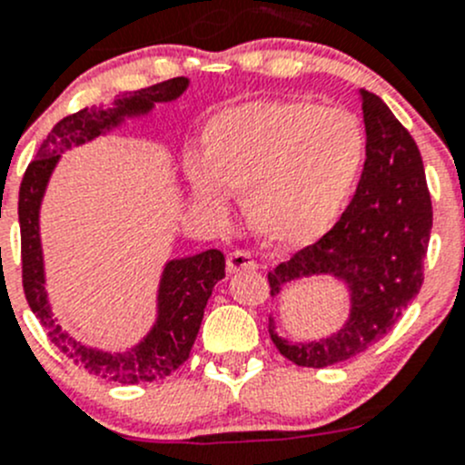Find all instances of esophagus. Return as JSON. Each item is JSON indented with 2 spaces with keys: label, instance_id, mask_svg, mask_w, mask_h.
<instances>
[{
  "label": "esophagus",
  "instance_id": "34e87169",
  "mask_svg": "<svg viewBox=\"0 0 465 465\" xmlns=\"http://www.w3.org/2000/svg\"><path fill=\"white\" fill-rule=\"evenodd\" d=\"M256 262L252 259L250 252L245 250H236L227 256V272L229 274H238L242 270H254Z\"/></svg>",
  "mask_w": 465,
  "mask_h": 465
}]
</instances>
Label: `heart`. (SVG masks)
Listing matches in <instances>:
<instances>
[{
  "label": "heart",
  "instance_id": "heart-1",
  "mask_svg": "<svg viewBox=\"0 0 465 465\" xmlns=\"http://www.w3.org/2000/svg\"><path fill=\"white\" fill-rule=\"evenodd\" d=\"M203 163H189L195 200L227 209L224 191L245 195L262 238L306 245L323 236L367 162V137L353 114L299 98H261L218 110L200 133Z\"/></svg>",
  "mask_w": 465,
  "mask_h": 465
}]
</instances>
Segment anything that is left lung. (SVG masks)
Returning a JSON list of instances; mask_svg holds the SVG:
<instances>
[{"label":"left lung","instance_id":"8db88e82","mask_svg":"<svg viewBox=\"0 0 465 465\" xmlns=\"http://www.w3.org/2000/svg\"><path fill=\"white\" fill-rule=\"evenodd\" d=\"M362 112L367 162L353 200L320 241L267 272L272 297L312 274L340 276L351 288L349 322L326 340L290 344L267 323L279 353L297 367H332L364 353L423 285L432 198L419 145L376 94L362 92Z\"/></svg>","mask_w":465,"mask_h":465}]
</instances>
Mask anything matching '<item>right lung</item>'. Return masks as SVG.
<instances>
[{
    "mask_svg": "<svg viewBox=\"0 0 465 465\" xmlns=\"http://www.w3.org/2000/svg\"><path fill=\"white\" fill-rule=\"evenodd\" d=\"M186 78H171L137 92H125L114 98L110 107H83L64 116L37 150V157L26 166L20 184V238H22V288L33 315L45 326L49 340L89 373L121 384L154 382L171 376L175 369L189 360L193 341L203 323L206 302L211 290L224 279V256L218 250H206L191 259L171 261L163 270L159 285V320L150 335L137 349L128 353H103L83 346L69 337L51 315L45 292V272H42L40 232H37V209L45 195L46 182L63 150L89 142L110 130L128 114H143L154 103L173 101L184 92Z\"/></svg>",
    "mask_w": 465,
    "mask_h": 465,
    "instance_id": "obj_1",
    "label": "right lung"
}]
</instances>
